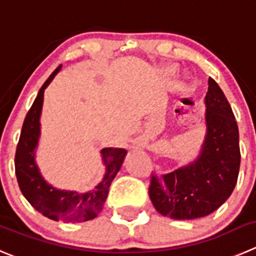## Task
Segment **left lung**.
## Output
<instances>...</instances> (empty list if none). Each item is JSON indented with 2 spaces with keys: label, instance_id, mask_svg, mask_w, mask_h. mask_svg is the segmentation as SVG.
I'll use <instances>...</instances> for the list:
<instances>
[{
  "label": "left lung",
  "instance_id": "obj_1",
  "mask_svg": "<svg viewBox=\"0 0 256 256\" xmlns=\"http://www.w3.org/2000/svg\"><path fill=\"white\" fill-rule=\"evenodd\" d=\"M204 104L207 130L197 159L172 173L152 174L150 200L159 214L174 220L212 214L230 197L238 182V128L230 104L212 78Z\"/></svg>",
  "mask_w": 256,
  "mask_h": 256
}]
</instances>
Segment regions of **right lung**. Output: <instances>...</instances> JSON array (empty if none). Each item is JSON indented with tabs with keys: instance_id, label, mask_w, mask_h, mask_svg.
<instances>
[{
	"instance_id": "add662e5",
	"label": "right lung",
	"mask_w": 256,
	"mask_h": 256,
	"mask_svg": "<svg viewBox=\"0 0 256 256\" xmlns=\"http://www.w3.org/2000/svg\"><path fill=\"white\" fill-rule=\"evenodd\" d=\"M60 68L62 66H59L45 80L26 114L16 148L15 172L24 197L38 212L54 221L83 222L94 218L102 211L110 186L120 170L128 152L120 148H104L101 150L106 173L98 186L90 192L78 193L74 190H56L42 178L35 162V149L40 138V114L45 88Z\"/></svg>"
}]
</instances>
